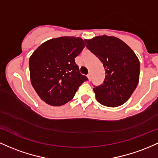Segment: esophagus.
<instances>
[{
	"label": "esophagus",
	"mask_w": 158,
	"mask_h": 158,
	"mask_svg": "<svg viewBox=\"0 0 158 158\" xmlns=\"http://www.w3.org/2000/svg\"><path fill=\"white\" fill-rule=\"evenodd\" d=\"M87 77H88V79H89V81H90V80H91V74H87Z\"/></svg>",
	"instance_id": "obj_1"
}]
</instances>
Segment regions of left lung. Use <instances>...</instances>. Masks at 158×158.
I'll list each match as a JSON object with an SVG mask.
<instances>
[{
	"instance_id": "left-lung-1",
	"label": "left lung",
	"mask_w": 158,
	"mask_h": 158,
	"mask_svg": "<svg viewBox=\"0 0 158 158\" xmlns=\"http://www.w3.org/2000/svg\"><path fill=\"white\" fill-rule=\"evenodd\" d=\"M86 42V48L99 58L106 71L103 84L93 88L97 101L106 107L122 105L139 82V59L126 43L115 36L103 35Z\"/></svg>"
}]
</instances>
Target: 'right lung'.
Returning <instances> with one entry per match:
<instances>
[{
  "label": "right lung",
  "instance_id": "add662e5",
  "mask_svg": "<svg viewBox=\"0 0 158 158\" xmlns=\"http://www.w3.org/2000/svg\"><path fill=\"white\" fill-rule=\"evenodd\" d=\"M86 45L80 37L63 36L42 43L29 60L33 87L43 102L62 106L73 98L88 78L80 73L76 57Z\"/></svg>",
  "mask_w": 158,
  "mask_h": 158
}]
</instances>
